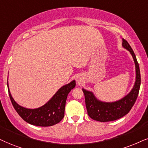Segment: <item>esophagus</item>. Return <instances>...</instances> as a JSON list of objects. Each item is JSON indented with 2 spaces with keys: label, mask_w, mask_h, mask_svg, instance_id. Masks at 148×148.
<instances>
[{
  "label": "esophagus",
  "mask_w": 148,
  "mask_h": 148,
  "mask_svg": "<svg viewBox=\"0 0 148 148\" xmlns=\"http://www.w3.org/2000/svg\"><path fill=\"white\" fill-rule=\"evenodd\" d=\"M76 81H77V82H81V78H80L79 76H77V77H76Z\"/></svg>",
  "instance_id": "34e87169"
}]
</instances>
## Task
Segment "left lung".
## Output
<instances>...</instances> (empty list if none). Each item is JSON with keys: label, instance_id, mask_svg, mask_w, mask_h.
Wrapping results in <instances>:
<instances>
[{"label": "left lung", "instance_id": "8db88e82", "mask_svg": "<svg viewBox=\"0 0 148 148\" xmlns=\"http://www.w3.org/2000/svg\"><path fill=\"white\" fill-rule=\"evenodd\" d=\"M122 47L128 51L135 65L136 77L134 86L130 92L123 98L115 101L106 102L98 99L92 91L82 88L85 103L89 116L97 121H112L123 117L130 112L138 97L141 86V74L139 66L134 51L128 42L123 38Z\"/></svg>", "mask_w": 148, "mask_h": 148}]
</instances>
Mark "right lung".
<instances>
[{"instance_id":"1","label":"right lung","mask_w":148,"mask_h":148,"mask_svg":"<svg viewBox=\"0 0 148 148\" xmlns=\"http://www.w3.org/2000/svg\"><path fill=\"white\" fill-rule=\"evenodd\" d=\"M75 86V81L64 85L53 95L45 104L37 108H27L16 103L12 97L7 79V88L11 101L18 114L29 124L37 126H51L61 121L64 115L65 104L67 96Z\"/></svg>"}]
</instances>
